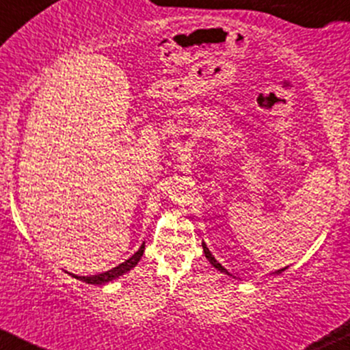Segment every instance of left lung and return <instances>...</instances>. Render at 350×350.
Returning <instances> with one entry per match:
<instances>
[{"label":"left lung","mask_w":350,"mask_h":350,"mask_svg":"<svg viewBox=\"0 0 350 350\" xmlns=\"http://www.w3.org/2000/svg\"><path fill=\"white\" fill-rule=\"evenodd\" d=\"M202 248H204V253H206V258L208 260V262H211V265H214V267L217 268V270H220V271H222V273H227V275H230V273H228V271L226 270V268H224V267H222V265H220V263H219V262H217V260L214 258V256H212V253H211V252H208L207 245H206V243H204V242H202ZM284 270H286V267H284V268H281V270H278V271H275V273H276V275H280V273H281V271H284Z\"/></svg>","instance_id":"1"}]
</instances>
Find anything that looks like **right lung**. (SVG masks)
Segmentation results:
<instances>
[{
	"mask_svg": "<svg viewBox=\"0 0 350 350\" xmlns=\"http://www.w3.org/2000/svg\"><path fill=\"white\" fill-rule=\"evenodd\" d=\"M143 252H144V243L139 247V250L135 253L133 256H130V258L126 260V262L120 263L118 267L111 268V270H108L105 273H98V275H92V276H77V275H70L74 276V278H77L80 281H83V283H88V284H103V283H108V281L118 278V276L124 275V273H128L131 270V268L136 267L138 265L139 260H142L143 256Z\"/></svg>",
	"mask_w": 350,
	"mask_h": 350,
	"instance_id": "1",
	"label": "right lung"
}]
</instances>
